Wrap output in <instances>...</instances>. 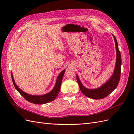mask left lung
Here are the masks:
<instances>
[{"mask_svg": "<svg viewBox=\"0 0 134 134\" xmlns=\"http://www.w3.org/2000/svg\"><path fill=\"white\" fill-rule=\"evenodd\" d=\"M113 36L115 39L116 44L117 57L114 72H113L111 78L100 88L94 89V90H89V89L85 88L83 86L82 83L80 82L78 75H76V80L79 84L80 91H82V92L85 96L90 98L100 99L105 98V97L108 96L111 93H112V92L115 90L119 83L121 75V57L116 38L114 35Z\"/></svg>", "mask_w": 134, "mask_h": 134, "instance_id": "left-lung-1", "label": "left lung"}]
</instances>
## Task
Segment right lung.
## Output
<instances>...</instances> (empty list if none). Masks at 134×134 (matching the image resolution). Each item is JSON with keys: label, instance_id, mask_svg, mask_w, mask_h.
<instances>
[{"label": "right lung", "instance_id": "right-lung-1", "mask_svg": "<svg viewBox=\"0 0 134 134\" xmlns=\"http://www.w3.org/2000/svg\"><path fill=\"white\" fill-rule=\"evenodd\" d=\"M64 72H65V70H63L59 75L57 80H56L55 86L53 90L48 93H47V94L42 95V96H32V95L28 94L27 93L24 92L21 90V89H19L17 87V85H16L12 72H11L12 74L11 75H12V82H13L15 88L17 90V91L20 93V94H21V95L25 98V99H26L27 101H28V102L32 103L37 104H45L50 102H51V101L54 100L56 98V97L58 96L59 93L60 92L61 84H62V79L63 78Z\"/></svg>", "mask_w": 134, "mask_h": 134}]
</instances>
